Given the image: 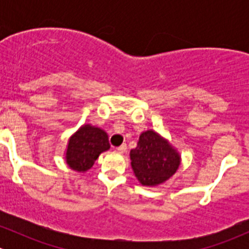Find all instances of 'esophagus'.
Wrapping results in <instances>:
<instances>
[{
	"label": "esophagus",
	"mask_w": 249,
	"mask_h": 249,
	"mask_svg": "<svg viewBox=\"0 0 249 249\" xmlns=\"http://www.w3.org/2000/svg\"><path fill=\"white\" fill-rule=\"evenodd\" d=\"M126 144H125V143H124V144H122V145H119V147H118L117 148V149H118V152H120V153H124V152H126Z\"/></svg>",
	"instance_id": "34e87169"
}]
</instances>
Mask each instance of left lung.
Instances as JSON below:
<instances>
[{"label": "left lung", "instance_id": "8db88e82", "mask_svg": "<svg viewBox=\"0 0 249 249\" xmlns=\"http://www.w3.org/2000/svg\"><path fill=\"white\" fill-rule=\"evenodd\" d=\"M131 167L142 185L155 187L175 175L180 155L167 140L153 130L140 136L137 147L130 152Z\"/></svg>", "mask_w": 249, "mask_h": 249}]
</instances>
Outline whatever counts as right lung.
Masks as SVG:
<instances>
[{
	"label": "right lung",
	"instance_id": "right-lung-1",
	"mask_svg": "<svg viewBox=\"0 0 249 249\" xmlns=\"http://www.w3.org/2000/svg\"><path fill=\"white\" fill-rule=\"evenodd\" d=\"M109 147L108 136L104 130L90 124L83 125L70 137L66 164L74 171L85 172L91 169L99 155Z\"/></svg>",
	"mask_w": 249,
	"mask_h": 249
}]
</instances>
